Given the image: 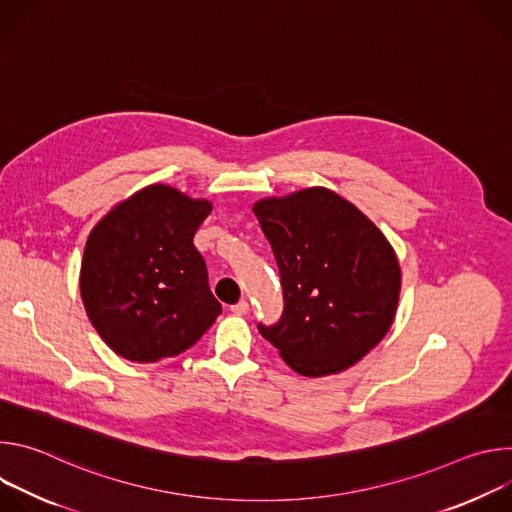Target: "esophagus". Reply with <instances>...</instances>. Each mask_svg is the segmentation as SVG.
I'll return each mask as SVG.
<instances>
[{
	"mask_svg": "<svg viewBox=\"0 0 512 512\" xmlns=\"http://www.w3.org/2000/svg\"><path fill=\"white\" fill-rule=\"evenodd\" d=\"M231 312H233V314H237V316H245V314L249 312V304H247L245 300H241L239 304L231 306Z\"/></svg>",
	"mask_w": 512,
	"mask_h": 512,
	"instance_id": "obj_1",
	"label": "esophagus"
}]
</instances>
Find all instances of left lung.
<instances>
[{"mask_svg":"<svg viewBox=\"0 0 512 512\" xmlns=\"http://www.w3.org/2000/svg\"><path fill=\"white\" fill-rule=\"evenodd\" d=\"M253 212L285 300L275 326L259 324L261 336L304 377L350 369L395 320L401 267L393 245L367 214L324 186L261 198Z\"/></svg>","mask_w":512,"mask_h":512,"instance_id":"1","label":"left lung"}]
</instances>
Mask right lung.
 <instances>
[{"instance_id": "right-lung-1", "label": "right lung", "mask_w": 512, "mask_h": 512, "mask_svg": "<svg viewBox=\"0 0 512 512\" xmlns=\"http://www.w3.org/2000/svg\"><path fill=\"white\" fill-rule=\"evenodd\" d=\"M212 202L150 184L93 227L81 263V298L103 342L131 362L190 348L221 314L194 233Z\"/></svg>"}]
</instances>
